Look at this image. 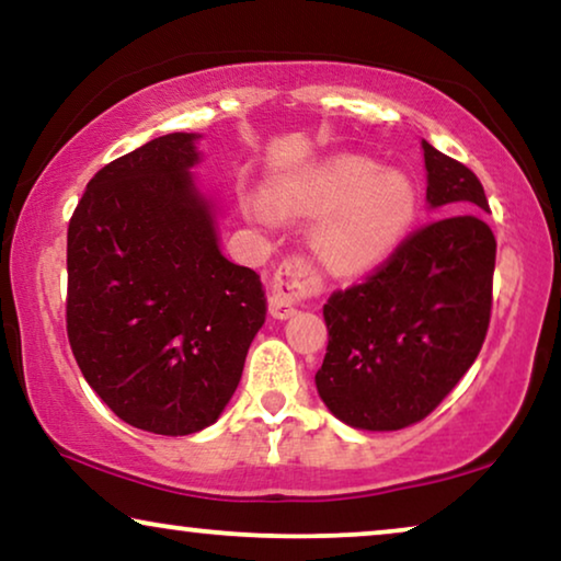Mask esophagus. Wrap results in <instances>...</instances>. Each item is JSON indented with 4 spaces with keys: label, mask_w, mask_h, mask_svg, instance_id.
I'll return each mask as SVG.
<instances>
[{
    "label": "esophagus",
    "mask_w": 561,
    "mask_h": 561,
    "mask_svg": "<svg viewBox=\"0 0 561 561\" xmlns=\"http://www.w3.org/2000/svg\"><path fill=\"white\" fill-rule=\"evenodd\" d=\"M319 290H321V278L304 257L286 260V263H283L273 275L267 309H271L275 319H288L294 317L298 304H301L304 298L317 296Z\"/></svg>",
    "instance_id": "1"
}]
</instances>
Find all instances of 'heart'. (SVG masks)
I'll list each match as a JSON object with an SVG mask.
<instances>
[{
  "label": "heart",
  "instance_id": "b5f03b06",
  "mask_svg": "<svg viewBox=\"0 0 561 561\" xmlns=\"http://www.w3.org/2000/svg\"><path fill=\"white\" fill-rule=\"evenodd\" d=\"M271 203L294 217H319L313 255L336 275H359L386 263L419 217V188L405 173L363 156H336L271 186ZM244 214L271 225L265 196H244Z\"/></svg>",
  "mask_w": 561,
  "mask_h": 561
}]
</instances>
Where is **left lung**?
I'll use <instances>...</instances> for the list:
<instances>
[{"label":"left lung","mask_w":561,"mask_h":561,"mask_svg":"<svg viewBox=\"0 0 561 561\" xmlns=\"http://www.w3.org/2000/svg\"><path fill=\"white\" fill-rule=\"evenodd\" d=\"M421 148L428 209L451 217L419 229L378 273L324 304L319 398L363 432L428 416L470 370L490 324L495 237L474 214L488 211L485 191L467 165L426 140Z\"/></svg>","instance_id":"left-lung-1"}]
</instances>
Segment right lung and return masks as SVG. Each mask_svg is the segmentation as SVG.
<instances>
[{"mask_svg": "<svg viewBox=\"0 0 561 561\" xmlns=\"http://www.w3.org/2000/svg\"><path fill=\"white\" fill-rule=\"evenodd\" d=\"M196 133L112 160L68 225V342L83 378L129 426H211L265 324V288L219 248V206L191 173Z\"/></svg>", "mask_w": 561, "mask_h": 561, "instance_id": "1", "label": "right lung"}]
</instances>
